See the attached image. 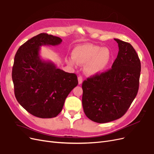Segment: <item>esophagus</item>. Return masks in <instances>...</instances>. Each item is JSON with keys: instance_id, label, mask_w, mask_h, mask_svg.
<instances>
[{"instance_id": "obj_1", "label": "esophagus", "mask_w": 154, "mask_h": 154, "mask_svg": "<svg viewBox=\"0 0 154 154\" xmlns=\"http://www.w3.org/2000/svg\"><path fill=\"white\" fill-rule=\"evenodd\" d=\"M78 83H79V85L82 84V82H83V78H82V76H79L78 78Z\"/></svg>"}]
</instances>
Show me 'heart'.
Instances as JSON below:
<instances>
[{
  "label": "heart",
  "instance_id": "1",
  "mask_svg": "<svg viewBox=\"0 0 154 154\" xmlns=\"http://www.w3.org/2000/svg\"><path fill=\"white\" fill-rule=\"evenodd\" d=\"M72 59H67L66 62L71 66H85V72L88 75H95L103 72L108 67L111 59L109 49L93 45H84L76 47L72 51Z\"/></svg>",
  "mask_w": 154,
  "mask_h": 154
}]
</instances>
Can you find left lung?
Listing matches in <instances>:
<instances>
[{
  "label": "left lung",
  "mask_w": 154,
  "mask_h": 154,
  "mask_svg": "<svg viewBox=\"0 0 154 154\" xmlns=\"http://www.w3.org/2000/svg\"><path fill=\"white\" fill-rule=\"evenodd\" d=\"M114 40L119 51L111 69L88 78L82 83L85 114L100 124L121 118L139 89L141 62L138 55L130 43Z\"/></svg>",
  "instance_id": "1"
}]
</instances>
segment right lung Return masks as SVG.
<instances>
[{
    "mask_svg": "<svg viewBox=\"0 0 154 154\" xmlns=\"http://www.w3.org/2000/svg\"><path fill=\"white\" fill-rule=\"evenodd\" d=\"M59 37L41 33L26 41L14 57L12 70L15 97L29 113L42 119L54 118L62 109L65 100L78 85L77 76L42 60L40 47L58 45Z\"/></svg>",
    "mask_w": 154,
    "mask_h": 154,
    "instance_id": "1",
    "label": "right lung"
}]
</instances>
